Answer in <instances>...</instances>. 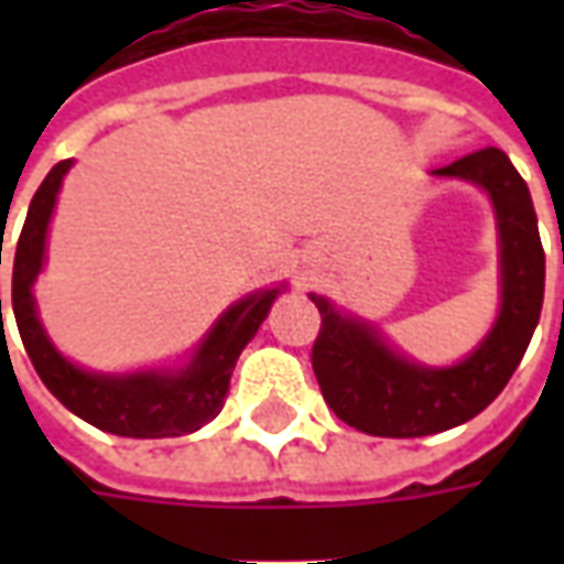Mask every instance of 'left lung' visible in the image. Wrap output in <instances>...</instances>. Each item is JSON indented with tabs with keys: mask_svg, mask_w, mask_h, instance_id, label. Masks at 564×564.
<instances>
[{
	"mask_svg": "<svg viewBox=\"0 0 564 564\" xmlns=\"http://www.w3.org/2000/svg\"><path fill=\"white\" fill-rule=\"evenodd\" d=\"M435 177L480 186L498 229V317L471 354L453 366H423L399 354L375 323L311 293L319 335L311 350L323 399L366 435L423 437L468 423L508 387L544 305V247L529 186L498 148L474 150Z\"/></svg>",
	"mask_w": 564,
	"mask_h": 564,
	"instance_id": "left-lung-1",
	"label": "left lung"
}]
</instances>
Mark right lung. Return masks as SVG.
Masks as SVG:
<instances>
[{
    "instance_id": "obj_1",
    "label": "right lung",
    "mask_w": 564,
    "mask_h": 564,
    "mask_svg": "<svg viewBox=\"0 0 564 564\" xmlns=\"http://www.w3.org/2000/svg\"><path fill=\"white\" fill-rule=\"evenodd\" d=\"M68 169H72V160L56 162L42 186L35 189L18 250H14L11 305H14L23 347L44 387L54 392L72 414L87 420L96 429L120 437L189 435L223 411L235 362L247 341L257 335L262 319L269 317L274 299L283 293V283L257 290L226 307L181 368H144V371H129V375H108V371L75 366L47 338L39 319L35 295H32V286L44 269L47 226L54 217L56 196Z\"/></svg>"
}]
</instances>
